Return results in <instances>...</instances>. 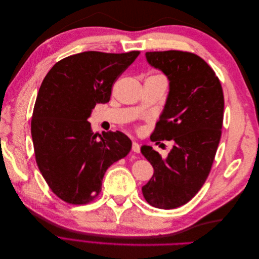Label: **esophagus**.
<instances>
[{"instance_id": "34e87169", "label": "esophagus", "mask_w": 259, "mask_h": 259, "mask_svg": "<svg viewBox=\"0 0 259 259\" xmlns=\"http://www.w3.org/2000/svg\"><path fill=\"white\" fill-rule=\"evenodd\" d=\"M132 150L134 151L135 153H139L140 152V146L136 142H134L132 145Z\"/></svg>"}]
</instances>
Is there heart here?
I'll return each instance as SVG.
<instances>
[{
    "label": "heart",
    "instance_id": "heart-1",
    "mask_svg": "<svg viewBox=\"0 0 259 259\" xmlns=\"http://www.w3.org/2000/svg\"><path fill=\"white\" fill-rule=\"evenodd\" d=\"M150 76H155V77H162V79H164V76H163V75H161V74H152V75H150Z\"/></svg>",
    "mask_w": 259,
    "mask_h": 259
}]
</instances>
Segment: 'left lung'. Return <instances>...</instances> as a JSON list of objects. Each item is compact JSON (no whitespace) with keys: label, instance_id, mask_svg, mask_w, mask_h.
<instances>
[{"label":"left lung","instance_id":"8db88e82","mask_svg":"<svg viewBox=\"0 0 259 259\" xmlns=\"http://www.w3.org/2000/svg\"><path fill=\"white\" fill-rule=\"evenodd\" d=\"M146 58L169 81L165 106L150 138L173 140L174 146L164 159L150 146L140 149L154 169L142 190L150 205L171 209L189 202L209 174L222 136L224 93L214 70L198 55L147 52Z\"/></svg>","mask_w":259,"mask_h":259}]
</instances>
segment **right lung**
<instances>
[{
  "instance_id": "1",
  "label": "right lung",
  "mask_w": 259,
  "mask_h": 259,
  "mask_svg": "<svg viewBox=\"0 0 259 259\" xmlns=\"http://www.w3.org/2000/svg\"><path fill=\"white\" fill-rule=\"evenodd\" d=\"M139 55L84 52L55 64L38 90L31 121L35 161L59 199L86 204L97 198L108 167L131 151L122 132L94 133L88 121L110 100L112 85Z\"/></svg>"
}]
</instances>
